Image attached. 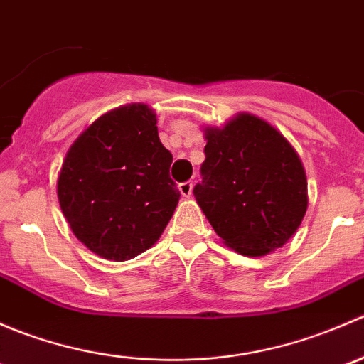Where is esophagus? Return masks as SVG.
Listing matches in <instances>:
<instances>
[{"mask_svg": "<svg viewBox=\"0 0 364 364\" xmlns=\"http://www.w3.org/2000/svg\"><path fill=\"white\" fill-rule=\"evenodd\" d=\"M192 190H193L192 181H185V183H181V185H179V192H181L183 197L192 196Z\"/></svg>", "mask_w": 364, "mask_h": 364, "instance_id": "esophagus-1", "label": "esophagus"}]
</instances>
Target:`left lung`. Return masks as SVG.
<instances>
[{
  "instance_id": "1",
  "label": "left lung",
  "mask_w": 364,
  "mask_h": 364,
  "mask_svg": "<svg viewBox=\"0 0 364 364\" xmlns=\"http://www.w3.org/2000/svg\"><path fill=\"white\" fill-rule=\"evenodd\" d=\"M197 204L225 247L247 257L282 248L308 208L303 161L278 128L250 112L204 127Z\"/></svg>"
}]
</instances>
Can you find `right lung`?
<instances>
[{
    "label": "right lung",
    "instance_id": "right-lung-1",
    "mask_svg": "<svg viewBox=\"0 0 364 364\" xmlns=\"http://www.w3.org/2000/svg\"><path fill=\"white\" fill-rule=\"evenodd\" d=\"M171 164L149 105H121L87 124L58 172V200L77 240L114 262L151 248L181 196Z\"/></svg>",
    "mask_w": 364,
    "mask_h": 364
}]
</instances>
